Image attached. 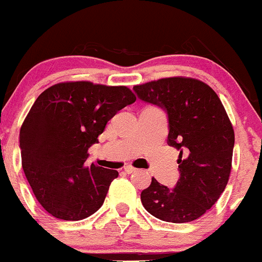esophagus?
I'll return each instance as SVG.
<instances>
[{
    "instance_id": "esophagus-1",
    "label": "esophagus",
    "mask_w": 262,
    "mask_h": 262,
    "mask_svg": "<svg viewBox=\"0 0 262 262\" xmlns=\"http://www.w3.org/2000/svg\"><path fill=\"white\" fill-rule=\"evenodd\" d=\"M124 171H125L126 173H133V172H136L137 168L132 167V166H125V167H124Z\"/></svg>"
}]
</instances>
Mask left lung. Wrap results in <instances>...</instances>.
I'll list each match as a JSON object with an SVG mask.
<instances>
[{
	"mask_svg": "<svg viewBox=\"0 0 262 262\" xmlns=\"http://www.w3.org/2000/svg\"><path fill=\"white\" fill-rule=\"evenodd\" d=\"M133 90L142 101L167 113V143L180 150L175 187L152 178L142 204L161 221H195L215 204L231 173L234 132L223 104L212 87L195 78H161Z\"/></svg>",
	"mask_w": 262,
	"mask_h": 262,
	"instance_id": "obj_1",
	"label": "left lung"
}]
</instances>
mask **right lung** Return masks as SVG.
<instances>
[{
	"mask_svg": "<svg viewBox=\"0 0 262 262\" xmlns=\"http://www.w3.org/2000/svg\"><path fill=\"white\" fill-rule=\"evenodd\" d=\"M136 101L125 86L62 82L39 95L20 129L23 170L53 216L81 221L101 208L118 171L86 166L107 121Z\"/></svg>",
	"mask_w": 262,
	"mask_h": 262,
	"instance_id": "add662e5",
	"label": "right lung"
}]
</instances>
